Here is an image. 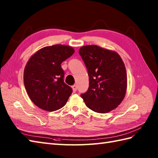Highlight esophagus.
<instances>
[{"instance_id": "34e87169", "label": "esophagus", "mask_w": 158, "mask_h": 158, "mask_svg": "<svg viewBox=\"0 0 158 158\" xmlns=\"http://www.w3.org/2000/svg\"><path fill=\"white\" fill-rule=\"evenodd\" d=\"M72 88H73V92H76L77 89V86L76 85H73L72 86Z\"/></svg>"}]
</instances>
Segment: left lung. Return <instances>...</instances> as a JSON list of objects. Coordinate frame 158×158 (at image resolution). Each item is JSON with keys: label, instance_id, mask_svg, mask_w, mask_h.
Masks as SVG:
<instances>
[{"label": "left lung", "instance_id": "8db88e82", "mask_svg": "<svg viewBox=\"0 0 158 158\" xmlns=\"http://www.w3.org/2000/svg\"><path fill=\"white\" fill-rule=\"evenodd\" d=\"M79 53L89 75L88 91L81 94L86 106L100 113L115 109L127 89L126 70L120 56L95 45L81 47Z\"/></svg>", "mask_w": 158, "mask_h": 158}]
</instances>
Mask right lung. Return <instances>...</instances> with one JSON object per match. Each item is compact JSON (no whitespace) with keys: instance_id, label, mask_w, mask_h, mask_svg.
<instances>
[{"instance_id":"obj_1","label":"right lung","mask_w":158,"mask_h":158,"mask_svg":"<svg viewBox=\"0 0 158 158\" xmlns=\"http://www.w3.org/2000/svg\"><path fill=\"white\" fill-rule=\"evenodd\" d=\"M72 47L54 45L39 49L31 57L23 72V83L35 105L54 111L66 105L73 89L64 81L61 64L71 56Z\"/></svg>"}]
</instances>
